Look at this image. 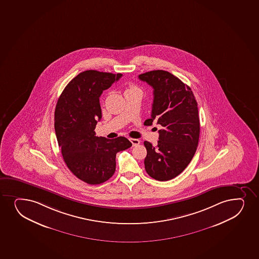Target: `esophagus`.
Returning <instances> with one entry per match:
<instances>
[{
	"label": "esophagus",
	"mask_w": 259,
	"mask_h": 259,
	"mask_svg": "<svg viewBox=\"0 0 259 259\" xmlns=\"http://www.w3.org/2000/svg\"><path fill=\"white\" fill-rule=\"evenodd\" d=\"M130 141H131V143L133 144V146H137L138 145V144H140V140H139V139H136V138H131Z\"/></svg>",
	"instance_id": "1"
}]
</instances>
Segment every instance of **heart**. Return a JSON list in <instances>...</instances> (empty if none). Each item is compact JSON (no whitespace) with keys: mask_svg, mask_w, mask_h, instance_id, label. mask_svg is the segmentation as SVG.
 Segmentation results:
<instances>
[{"mask_svg":"<svg viewBox=\"0 0 259 259\" xmlns=\"http://www.w3.org/2000/svg\"><path fill=\"white\" fill-rule=\"evenodd\" d=\"M133 90H137V87H135V85H130L128 89L126 90L125 93H128V92H131V91H133Z\"/></svg>","mask_w":259,"mask_h":259,"instance_id":"1","label":"heart"}]
</instances>
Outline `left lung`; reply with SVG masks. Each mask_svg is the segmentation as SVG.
<instances>
[{
  "instance_id": "obj_1",
  "label": "left lung",
  "mask_w": 259,
  "mask_h": 259,
  "mask_svg": "<svg viewBox=\"0 0 259 259\" xmlns=\"http://www.w3.org/2000/svg\"><path fill=\"white\" fill-rule=\"evenodd\" d=\"M154 89L151 118L159 130L157 146L145 141L146 172L160 182L176 178L188 166L196 152L199 137V117L197 104L190 87L168 71H148L138 76Z\"/></svg>"
}]
</instances>
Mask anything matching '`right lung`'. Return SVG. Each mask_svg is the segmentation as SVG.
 <instances>
[{
    "mask_svg": "<svg viewBox=\"0 0 259 259\" xmlns=\"http://www.w3.org/2000/svg\"><path fill=\"white\" fill-rule=\"evenodd\" d=\"M122 77L121 73L89 70L80 72L64 89L57 103L54 128L66 166L88 184H101L116 171V155L131 148L123 137H96L102 117L99 98L104 90Z\"/></svg>",
    "mask_w": 259,
    "mask_h": 259,
    "instance_id": "obj_1",
    "label": "right lung"
}]
</instances>
